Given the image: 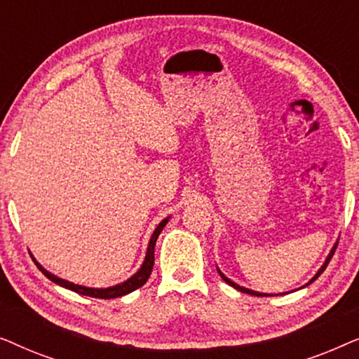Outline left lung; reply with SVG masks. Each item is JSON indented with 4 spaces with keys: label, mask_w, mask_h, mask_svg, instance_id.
Listing matches in <instances>:
<instances>
[{
    "label": "left lung",
    "mask_w": 359,
    "mask_h": 359,
    "mask_svg": "<svg viewBox=\"0 0 359 359\" xmlns=\"http://www.w3.org/2000/svg\"><path fill=\"white\" fill-rule=\"evenodd\" d=\"M337 247H338V242L335 243V247H333L332 248V252H330V255H328V257H327V259H325V263H323V266L320 268V269H318V273L316 274V276H313L312 279H311V281H309L307 284H311V283H313V281H316V279L318 278V276H320V274L323 273V271H325V268L328 266V263H330V259H332V257H333V253H335V250H337ZM219 274H220V276H222V279H224V281L225 283H227V284H230V286H232V287H235V289H238V291L240 292H247V294H252V296H269V294H262V292H255V291H252V289H247V287H242V286H238V284H235L233 281H230V279L229 278H225L224 276V274L222 273H220L219 271ZM307 284H306V286H307ZM276 296H278V294H276Z\"/></svg>",
    "instance_id": "left-lung-1"
}]
</instances>
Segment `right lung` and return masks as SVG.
I'll use <instances>...</instances> for the list:
<instances>
[{"instance_id":"obj_1","label":"right lung","mask_w":359,"mask_h":359,"mask_svg":"<svg viewBox=\"0 0 359 359\" xmlns=\"http://www.w3.org/2000/svg\"><path fill=\"white\" fill-rule=\"evenodd\" d=\"M166 222H168V217H166L165 220H161V222L158 224V227L155 229L154 235H151L150 238V243H149V248H147V257H145V262L144 264H142L139 271H137L134 276H132L130 279H127V281L117 284V286H112V287H106V289H93V287H85V286H78V284H73V283H68L65 281V279H60L57 278L55 274L48 273L47 269H43L41 264H39L36 259L37 268L41 269V271L46 274V276L50 279L52 283L58 284V286L62 287H67L70 289V291L73 292H78L81 294V296H90V297H96V299H114V297H121V296H126V294H129L132 291H135V289H139L140 286H144V284L147 283V279L150 278V273L151 269H154V262H155V243H156V238H158V235L161 230H163V227L166 225Z\"/></svg>"}]
</instances>
